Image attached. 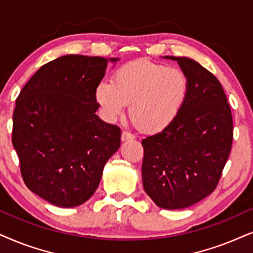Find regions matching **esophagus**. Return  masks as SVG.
<instances>
[{"mask_svg":"<svg viewBox=\"0 0 253 253\" xmlns=\"http://www.w3.org/2000/svg\"><path fill=\"white\" fill-rule=\"evenodd\" d=\"M133 139H134L133 134L126 132V130H124V132L121 133V141H123V142H125V141H128V140H133Z\"/></svg>","mask_w":253,"mask_h":253,"instance_id":"obj_1","label":"esophagus"}]
</instances>
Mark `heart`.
Here are the masks:
<instances>
[{"mask_svg":"<svg viewBox=\"0 0 253 253\" xmlns=\"http://www.w3.org/2000/svg\"><path fill=\"white\" fill-rule=\"evenodd\" d=\"M188 90V77L181 69L137 60L119 67L111 83H98L95 99L109 120H116L129 105L133 124L153 134L167 129L176 120Z\"/></svg>","mask_w":253,"mask_h":253,"instance_id":"1","label":"heart"}]
</instances>
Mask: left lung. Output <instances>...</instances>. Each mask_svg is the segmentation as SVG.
Wrapping results in <instances>:
<instances>
[{
  "label": "left lung",
  "instance_id": "8db88e82",
  "mask_svg": "<svg viewBox=\"0 0 253 253\" xmlns=\"http://www.w3.org/2000/svg\"><path fill=\"white\" fill-rule=\"evenodd\" d=\"M177 61L190 90L183 109L167 129L142 140V181L158 207L181 210L215 190L232 143V116L221 83L194 60Z\"/></svg>",
  "mask_w": 253,
  "mask_h": 253
}]
</instances>
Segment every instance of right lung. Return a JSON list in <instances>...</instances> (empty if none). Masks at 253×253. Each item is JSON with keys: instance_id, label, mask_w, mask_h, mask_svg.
<instances>
[{"instance_id": "1", "label": "right lung", "mask_w": 253, "mask_h": 253, "mask_svg": "<svg viewBox=\"0 0 253 253\" xmlns=\"http://www.w3.org/2000/svg\"><path fill=\"white\" fill-rule=\"evenodd\" d=\"M118 58L63 55L25 84L13 111L12 144L30 191L55 206H80L98 187L121 130L100 120L95 89Z\"/></svg>"}]
</instances>
